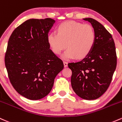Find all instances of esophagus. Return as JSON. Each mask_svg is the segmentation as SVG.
<instances>
[{"mask_svg": "<svg viewBox=\"0 0 122 122\" xmlns=\"http://www.w3.org/2000/svg\"><path fill=\"white\" fill-rule=\"evenodd\" d=\"M64 67H67L68 62H66V61H64Z\"/></svg>", "mask_w": 122, "mask_h": 122, "instance_id": "1", "label": "esophagus"}]
</instances>
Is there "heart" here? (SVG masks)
Segmentation results:
<instances>
[{
  "instance_id": "heart-1",
  "label": "heart",
  "mask_w": 122,
  "mask_h": 122,
  "mask_svg": "<svg viewBox=\"0 0 122 122\" xmlns=\"http://www.w3.org/2000/svg\"><path fill=\"white\" fill-rule=\"evenodd\" d=\"M58 33L53 32L48 35L47 41L52 51L62 54L65 60L75 58L81 59L87 56L93 49L96 41V33L92 26L83 25L74 21H65L59 25Z\"/></svg>"
}]
</instances>
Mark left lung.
<instances>
[{"mask_svg":"<svg viewBox=\"0 0 122 122\" xmlns=\"http://www.w3.org/2000/svg\"><path fill=\"white\" fill-rule=\"evenodd\" d=\"M92 24L96 41L92 51L81 61L71 62V85L81 98L87 100L99 98L108 89L116 69L117 58L112 35L101 24L91 18H83Z\"/></svg>","mask_w":122,"mask_h":122,"instance_id":"1","label":"left lung"}]
</instances>
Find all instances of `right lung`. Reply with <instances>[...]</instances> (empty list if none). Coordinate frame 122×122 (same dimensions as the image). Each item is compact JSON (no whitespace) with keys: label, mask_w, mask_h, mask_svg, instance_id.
<instances>
[{"label":"right lung","mask_w":122,"mask_h":122,"mask_svg":"<svg viewBox=\"0 0 122 122\" xmlns=\"http://www.w3.org/2000/svg\"><path fill=\"white\" fill-rule=\"evenodd\" d=\"M55 22L50 18L26 20L14 29L8 41L5 61L9 79L14 89L29 100L49 94L64 68L47 41Z\"/></svg>","instance_id":"obj_1"}]
</instances>
